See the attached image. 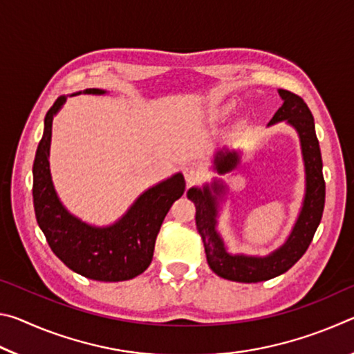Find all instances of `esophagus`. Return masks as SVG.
Returning a JSON list of instances; mask_svg holds the SVG:
<instances>
[{"instance_id": "1", "label": "esophagus", "mask_w": 354, "mask_h": 354, "mask_svg": "<svg viewBox=\"0 0 354 354\" xmlns=\"http://www.w3.org/2000/svg\"><path fill=\"white\" fill-rule=\"evenodd\" d=\"M183 171H184L185 181H187L189 185L198 184L203 181V179H205V170H203V167H200L198 164L185 165Z\"/></svg>"}]
</instances>
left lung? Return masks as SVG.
<instances>
[{
    "label": "left lung",
    "instance_id": "left-lung-1",
    "mask_svg": "<svg viewBox=\"0 0 354 354\" xmlns=\"http://www.w3.org/2000/svg\"><path fill=\"white\" fill-rule=\"evenodd\" d=\"M283 98V106L274 113L270 123H278L286 120L298 131L299 142H301L304 167H306V195H304L301 212L293 226L292 234L279 250L267 257L251 256H232L226 253L223 241H221L217 230V196L225 190L223 184L214 183V194L205 189L192 187L187 192L189 198L195 203L196 230L205 245L206 259L209 267L218 277L237 281V283H261V281L272 279L286 273L292 266L299 261L313 242L317 227L320 225L323 207H325V179L322 171V153L315 134L314 117L308 104L301 97L293 92L279 88ZM239 164V154L236 151H218L214 159V169L218 173L234 170Z\"/></svg>",
    "mask_w": 354,
    "mask_h": 354
}]
</instances>
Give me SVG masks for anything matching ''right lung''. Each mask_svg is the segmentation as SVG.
Wrapping results in <instances>:
<instances>
[{"instance_id":"add662e5","label":"right lung","mask_w":354,"mask_h":354,"mask_svg":"<svg viewBox=\"0 0 354 354\" xmlns=\"http://www.w3.org/2000/svg\"><path fill=\"white\" fill-rule=\"evenodd\" d=\"M84 93L101 95L100 88H86ZM65 103L59 97L45 117L44 137L34 159V211L46 242L70 270L106 283L133 279L143 273L153 259L156 237L173 203L181 198L185 181L176 173L148 189L115 225L93 227L73 215L59 201L50 175V143L53 117Z\"/></svg>"}]
</instances>
